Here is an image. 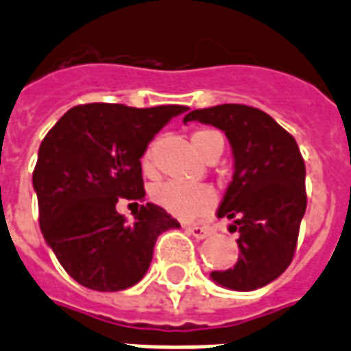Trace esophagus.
Instances as JSON below:
<instances>
[{
    "instance_id": "esophagus-1",
    "label": "esophagus",
    "mask_w": 351,
    "mask_h": 351,
    "mask_svg": "<svg viewBox=\"0 0 351 351\" xmlns=\"http://www.w3.org/2000/svg\"><path fill=\"white\" fill-rule=\"evenodd\" d=\"M184 228H186L187 234H191L193 237H197V239H206V237H210L211 232H213V230L208 228V226H197V224H186Z\"/></svg>"
}]
</instances>
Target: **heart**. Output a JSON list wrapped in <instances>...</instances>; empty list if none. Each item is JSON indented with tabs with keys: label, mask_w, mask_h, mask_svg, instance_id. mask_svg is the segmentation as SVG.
<instances>
[{
	"label": "heart",
	"mask_w": 351,
	"mask_h": 351,
	"mask_svg": "<svg viewBox=\"0 0 351 351\" xmlns=\"http://www.w3.org/2000/svg\"><path fill=\"white\" fill-rule=\"evenodd\" d=\"M191 141L202 158H208L211 152L215 151L223 152V134L215 128L204 127L195 130ZM154 160H156V141L147 147L143 156H141V165H143L145 173H151L154 169ZM151 199L154 204L169 211L171 215L186 219V221L206 217L215 206V193L211 187L187 186V184L175 180L162 182V184L152 187Z\"/></svg>",
	"instance_id": "1"
}]
</instances>
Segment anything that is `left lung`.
<instances>
[{
    "mask_svg": "<svg viewBox=\"0 0 351 351\" xmlns=\"http://www.w3.org/2000/svg\"><path fill=\"white\" fill-rule=\"evenodd\" d=\"M187 121L224 130L235 160L217 215L234 219L239 259L211 278L235 291L263 287L293 261L307 208L306 164L298 143L269 114L247 104L200 108L189 112Z\"/></svg>",
    "mask_w": 351,
    "mask_h": 351,
    "instance_id": "left-lung-1",
    "label": "left lung"
}]
</instances>
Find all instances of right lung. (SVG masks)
I'll list each match as a JSON object with an SVG mask.
<instances>
[{
	"label": "right lung",
	"instance_id": "obj_1",
	"mask_svg": "<svg viewBox=\"0 0 351 351\" xmlns=\"http://www.w3.org/2000/svg\"><path fill=\"white\" fill-rule=\"evenodd\" d=\"M186 110L79 104L45 134L33 171L40 230L75 282L93 291L132 287L145 276L158 235L180 226L156 204H141L128 224L116 204L145 197L140 158L154 134Z\"/></svg>",
	"mask_w": 351,
	"mask_h": 351
}]
</instances>
